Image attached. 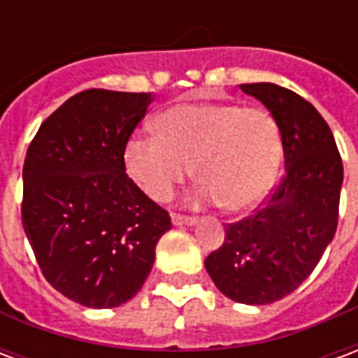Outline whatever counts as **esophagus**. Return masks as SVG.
Returning a JSON list of instances; mask_svg holds the SVG:
<instances>
[{
    "mask_svg": "<svg viewBox=\"0 0 358 358\" xmlns=\"http://www.w3.org/2000/svg\"><path fill=\"white\" fill-rule=\"evenodd\" d=\"M172 224L174 226H194V224H197V218L184 217V215H172Z\"/></svg>",
    "mask_w": 358,
    "mask_h": 358,
    "instance_id": "obj_1",
    "label": "esophagus"
}]
</instances>
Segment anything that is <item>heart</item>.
<instances>
[{
	"label": "heart",
	"instance_id": "1",
	"mask_svg": "<svg viewBox=\"0 0 358 358\" xmlns=\"http://www.w3.org/2000/svg\"><path fill=\"white\" fill-rule=\"evenodd\" d=\"M155 134L126 141L130 178L153 201H169L192 174L199 180L192 199L220 203L241 213L263 201L276 176L282 140L274 117L234 103H180L153 122Z\"/></svg>",
	"mask_w": 358,
	"mask_h": 358
}]
</instances>
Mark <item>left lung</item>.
Masks as SVG:
<instances>
[{
    "label": "left lung",
    "instance_id": "obj_1",
    "mask_svg": "<svg viewBox=\"0 0 358 358\" xmlns=\"http://www.w3.org/2000/svg\"><path fill=\"white\" fill-rule=\"evenodd\" d=\"M240 88L276 120L285 172L263 209L226 226L205 268L228 299L268 305L295 292L334 240L343 163L330 126L307 99L270 82Z\"/></svg>",
    "mask_w": 358,
    "mask_h": 358
}]
</instances>
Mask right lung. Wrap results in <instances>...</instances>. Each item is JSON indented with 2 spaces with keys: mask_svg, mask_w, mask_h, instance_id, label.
I'll return each instance as SVG.
<instances>
[{
  "mask_svg": "<svg viewBox=\"0 0 358 358\" xmlns=\"http://www.w3.org/2000/svg\"><path fill=\"white\" fill-rule=\"evenodd\" d=\"M153 94L86 90L40 126L22 166V226L43 276L90 308L140 292L169 213L128 178L124 148Z\"/></svg>",
  "mask_w": 358,
  "mask_h": 358,
  "instance_id": "right-lung-1",
  "label": "right lung"
}]
</instances>
